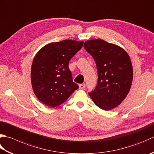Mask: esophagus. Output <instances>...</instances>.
Wrapping results in <instances>:
<instances>
[{
	"mask_svg": "<svg viewBox=\"0 0 154 154\" xmlns=\"http://www.w3.org/2000/svg\"><path fill=\"white\" fill-rule=\"evenodd\" d=\"M85 85H84V84H79V88L80 89H85Z\"/></svg>",
	"mask_w": 154,
	"mask_h": 154,
	"instance_id": "esophagus-1",
	"label": "esophagus"
}]
</instances>
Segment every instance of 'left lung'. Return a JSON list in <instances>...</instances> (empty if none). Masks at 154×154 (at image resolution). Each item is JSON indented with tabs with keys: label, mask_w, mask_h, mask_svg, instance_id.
I'll return each mask as SVG.
<instances>
[{
	"label": "left lung",
	"mask_w": 154,
	"mask_h": 154,
	"mask_svg": "<svg viewBox=\"0 0 154 154\" xmlns=\"http://www.w3.org/2000/svg\"><path fill=\"white\" fill-rule=\"evenodd\" d=\"M84 48L94 59L98 73L97 84L89 95L94 103L110 110L124 100L133 81L130 57L118 45L102 39L86 41Z\"/></svg>",
	"instance_id": "obj_1"
}]
</instances>
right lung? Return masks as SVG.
<instances>
[{
	"instance_id": "1",
	"label": "right lung",
	"mask_w": 154,
	"mask_h": 154,
	"mask_svg": "<svg viewBox=\"0 0 154 154\" xmlns=\"http://www.w3.org/2000/svg\"><path fill=\"white\" fill-rule=\"evenodd\" d=\"M83 43L75 40L54 42L42 47L35 55L31 66V84L36 97L43 104L58 106L79 88L72 79L69 62Z\"/></svg>"
}]
</instances>
